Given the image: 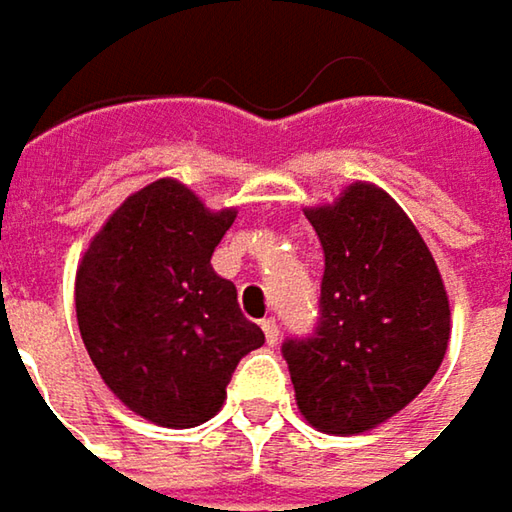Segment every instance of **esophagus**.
<instances>
[{"label":"esophagus","instance_id":"obj_1","mask_svg":"<svg viewBox=\"0 0 512 512\" xmlns=\"http://www.w3.org/2000/svg\"><path fill=\"white\" fill-rule=\"evenodd\" d=\"M262 330H265L268 345H277V342H280V324H277L274 318H265V321H262Z\"/></svg>","mask_w":512,"mask_h":512}]
</instances>
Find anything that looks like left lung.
<instances>
[{
  "mask_svg": "<svg viewBox=\"0 0 512 512\" xmlns=\"http://www.w3.org/2000/svg\"><path fill=\"white\" fill-rule=\"evenodd\" d=\"M306 218L324 247V277L318 327L283 342L294 398L324 433H365L439 371L448 294L413 221L377 185L353 182Z\"/></svg>",
  "mask_w": 512,
  "mask_h": 512,
  "instance_id": "obj_1",
  "label": "left lung"
}]
</instances>
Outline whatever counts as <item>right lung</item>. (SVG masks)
Returning a JSON list of instances; mask_svg holds the SVG:
<instances>
[{
    "label": "right lung",
    "mask_w": 512,
    "mask_h": 512,
    "mask_svg": "<svg viewBox=\"0 0 512 512\" xmlns=\"http://www.w3.org/2000/svg\"><path fill=\"white\" fill-rule=\"evenodd\" d=\"M235 209L209 212L176 179L123 200L76 271L82 342L105 386L161 427H194L224 407L226 383L265 333L241 315L212 253Z\"/></svg>",
    "instance_id": "obj_1"
}]
</instances>
